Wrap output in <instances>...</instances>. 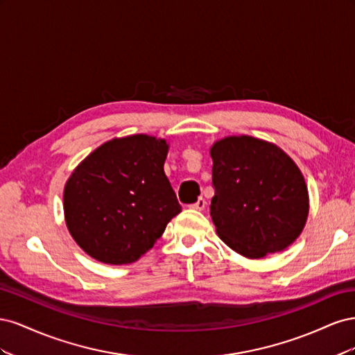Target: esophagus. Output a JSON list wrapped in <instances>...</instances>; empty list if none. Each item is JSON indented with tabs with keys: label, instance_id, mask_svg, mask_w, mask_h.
<instances>
[{
	"label": "esophagus",
	"instance_id": "esophagus-1",
	"mask_svg": "<svg viewBox=\"0 0 355 355\" xmlns=\"http://www.w3.org/2000/svg\"><path fill=\"white\" fill-rule=\"evenodd\" d=\"M204 206H206V200H204V198H198L194 204H191V209H194V210H202Z\"/></svg>",
	"mask_w": 355,
	"mask_h": 355
}]
</instances>
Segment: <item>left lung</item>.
Here are the masks:
<instances>
[{
	"instance_id": "8db88e82",
	"label": "left lung",
	"mask_w": 355,
	"mask_h": 355,
	"mask_svg": "<svg viewBox=\"0 0 355 355\" xmlns=\"http://www.w3.org/2000/svg\"><path fill=\"white\" fill-rule=\"evenodd\" d=\"M210 155V214L220 240L250 259L292 244L308 216V189L293 159L252 136L225 137Z\"/></svg>"
}]
</instances>
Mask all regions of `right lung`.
Listing matches in <instances>:
<instances>
[{"instance_id": "add662e5", "label": "right lung", "mask_w": 355, "mask_h": 355, "mask_svg": "<svg viewBox=\"0 0 355 355\" xmlns=\"http://www.w3.org/2000/svg\"><path fill=\"white\" fill-rule=\"evenodd\" d=\"M168 145L135 135L103 144L73 170L63 192L68 230L96 261L132 263L182 211L164 173Z\"/></svg>"}]
</instances>
